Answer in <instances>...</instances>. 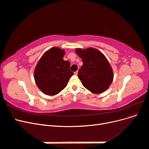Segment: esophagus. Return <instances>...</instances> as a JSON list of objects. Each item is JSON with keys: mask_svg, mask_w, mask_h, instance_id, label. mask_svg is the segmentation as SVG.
Here are the masks:
<instances>
[{"mask_svg": "<svg viewBox=\"0 0 149 149\" xmlns=\"http://www.w3.org/2000/svg\"><path fill=\"white\" fill-rule=\"evenodd\" d=\"M74 74H75V75H77V74H78V71H75V72H74Z\"/></svg>", "mask_w": 149, "mask_h": 149, "instance_id": "34e87169", "label": "esophagus"}]
</instances>
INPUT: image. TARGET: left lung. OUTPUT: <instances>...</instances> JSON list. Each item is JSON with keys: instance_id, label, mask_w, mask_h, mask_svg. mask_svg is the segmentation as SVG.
<instances>
[{"instance_id": "left-lung-1", "label": "left lung", "mask_w": 149, "mask_h": 149, "mask_svg": "<svg viewBox=\"0 0 149 149\" xmlns=\"http://www.w3.org/2000/svg\"><path fill=\"white\" fill-rule=\"evenodd\" d=\"M83 65L78 78L83 86L94 94H100L109 88L114 78L113 71L104 54L94 48H76Z\"/></svg>"}]
</instances>
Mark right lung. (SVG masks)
Masks as SVG:
<instances>
[{
  "mask_svg": "<svg viewBox=\"0 0 149 149\" xmlns=\"http://www.w3.org/2000/svg\"><path fill=\"white\" fill-rule=\"evenodd\" d=\"M64 49L53 47L43 53L34 71V79L40 91L48 96L61 92L74 74L70 70V63L65 61Z\"/></svg>",
  "mask_w": 149,
  "mask_h": 149,
  "instance_id": "right-lung-1",
  "label": "right lung"
}]
</instances>
